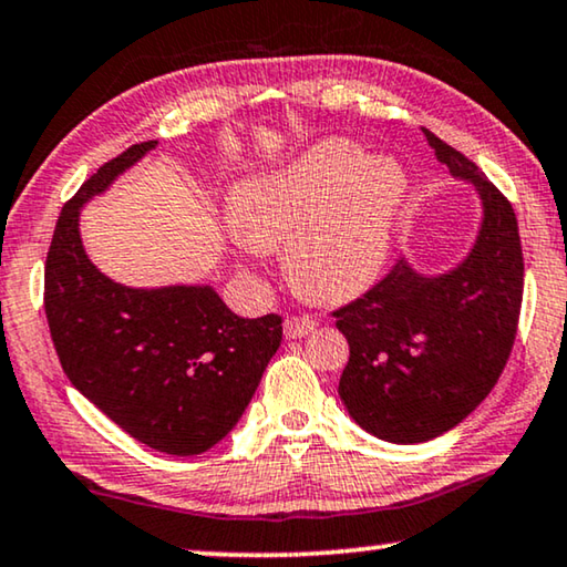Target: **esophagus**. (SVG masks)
Returning a JSON list of instances; mask_svg holds the SVG:
<instances>
[{
	"instance_id": "esophagus-1",
	"label": "esophagus",
	"mask_w": 567,
	"mask_h": 567,
	"mask_svg": "<svg viewBox=\"0 0 567 567\" xmlns=\"http://www.w3.org/2000/svg\"><path fill=\"white\" fill-rule=\"evenodd\" d=\"M316 318L312 316H290L285 320V336L287 338H302L316 331Z\"/></svg>"
}]
</instances>
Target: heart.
I'll return each mask as SVG.
<instances>
[{
	"instance_id": "b5f03b06",
	"label": "heart",
	"mask_w": 567,
	"mask_h": 567,
	"mask_svg": "<svg viewBox=\"0 0 567 567\" xmlns=\"http://www.w3.org/2000/svg\"><path fill=\"white\" fill-rule=\"evenodd\" d=\"M410 181L394 157L328 140L231 196V226L251 249L285 248L290 282L312 300H346L390 257Z\"/></svg>"
}]
</instances>
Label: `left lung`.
I'll return each instance as SVG.
<instances>
[{
	"label": "left lung",
	"instance_id": "1",
	"mask_svg": "<svg viewBox=\"0 0 567 567\" xmlns=\"http://www.w3.org/2000/svg\"><path fill=\"white\" fill-rule=\"evenodd\" d=\"M422 132L451 175L476 185L484 221L451 272L425 277L400 259L333 310L349 341L338 394L367 433L390 443L433 441L486 400L509 361L525 287L512 203L476 163Z\"/></svg>",
	"mask_w": 567,
	"mask_h": 567
}]
</instances>
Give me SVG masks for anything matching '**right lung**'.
Instances as JSON below:
<instances>
[{
	"mask_svg": "<svg viewBox=\"0 0 567 567\" xmlns=\"http://www.w3.org/2000/svg\"><path fill=\"white\" fill-rule=\"evenodd\" d=\"M157 142L109 159L58 216L45 259V316L71 384L134 441L198 455L239 422L269 359L282 316L239 318L203 287L134 290L91 265L79 210Z\"/></svg>",
	"mask_w": 567,
	"mask_h": 567,
	"instance_id": "1",
	"label": "right lung"
}]
</instances>
